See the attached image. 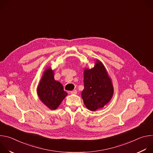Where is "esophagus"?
<instances>
[{"instance_id":"1","label":"esophagus","mask_w":153,"mask_h":153,"mask_svg":"<svg viewBox=\"0 0 153 153\" xmlns=\"http://www.w3.org/2000/svg\"><path fill=\"white\" fill-rule=\"evenodd\" d=\"M71 94H77V91L76 90H73L71 91Z\"/></svg>"}]
</instances>
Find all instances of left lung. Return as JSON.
<instances>
[{
    "label": "left lung",
    "instance_id": "1",
    "mask_svg": "<svg viewBox=\"0 0 153 153\" xmlns=\"http://www.w3.org/2000/svg\"><path fill=\"white\" fill-rule=\"evenodd\" d=\"M83 84L82 98L89 110L96 111L103 108L112 99L114 93L112 80L99 60H96L91 69L84 68Z\"/></svg>",
    "mask_w": 153,
    "mask_h": 153
}]
</instances>
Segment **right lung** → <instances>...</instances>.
<instances>
[{"mask_svg": "<svg viewBox=\"0 0 153 153\" xmlns=\"http://www.w3.org/2000/svg\"><path fill=\"white\" fill-rule=\"evenodd\" d=\"M54 77V70L51 67H47L43 72L37 87L39 99L51 110H56L68 94L63 90L61 83L56 80Z\"/></svg>", "mask_w": 153, "mask_h": 153, "instance_id": "right-lung-1", "label": "right lung"}]
</instances>
